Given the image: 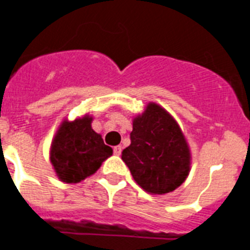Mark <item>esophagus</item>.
I'll list each match as a JSON object with an SVG mask.
<instances>
[{
    "label": "esophagus",
    "mask_w": 250,
    "mask_h": 250,
    "mask_svg": "<svg viewBox=\"0 0 250 250\" xmlns=\"http://www.w3.org/2000/svg\"><path fill=\"white\" fill-rule=\"evenodd\" d=\"M113 151H114L115 155H118V156H119V155L122 154V146H115L114 150H113Z\"/></svg>",
    "instance_id": "esophagus-1"
}]
</instances>
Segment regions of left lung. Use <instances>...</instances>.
<instances>
[{"label": "left lung", "instance_id": "left-lung-1", "mask_svg": "<svg viewBox=\"0 0 250 250\" xmlns=\"http://www.w3.org/2000/svg\"><path fill=\"white\" fill-rule=\"evenodd\" d=\"M131 145L122 152L136 183L150 194L175 190L190 171L189 145L173 115L156 103H148L132 119Z\"/></svg>", "mask_w": 250, "mask_h": 250}]
</instances>
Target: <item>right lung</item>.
Wrapping results in <instances>:
<instances>
[{
  "mask_svg": "<svg viewBox=\"0 0 250 250\" xmlns=\"http://www.w3.org/2000/svg\"><path fill=\"white\" fill-rule=\"evenodd\" d=\"M91 122L93 115L90 114L73 121L64 119L54 135L49 159L56 175L63 183L83 182L113 155L112 147L94 131Z\"/></svg>",
  "mask_w": 250,
  "mask_h": 250,
  "instance_id": "1",
  "label": "right lung"
}]
</instances>
